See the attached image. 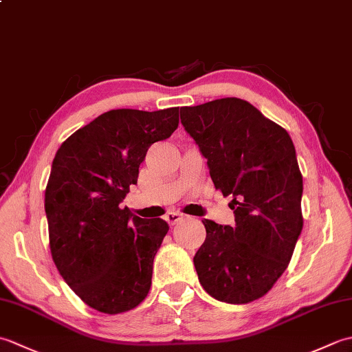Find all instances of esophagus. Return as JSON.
Listing matches in <instances>:
<instances>
[{"label":"esophagus","instance_id":"esophagus-1","mask_svg":"<svg viewBox=\"0 0 352 352\" xmlns=\"http://www.w3.org/2000/svg\"><path fill=\"white\" fill-rule=\"evenodd\" d=\"M164 219L168 221L169 226H175L177 222H180L183 219V214L182 213H175V212H170L166 216H164Z\"/></svg>","mask_w":352,"mask_h":352}]
</instances>
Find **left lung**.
<instances>
[{"instance_id":"1","label":"left lung","mask_w":352,"mask_h":352,"mask_svg":"<svg viewBox=\"0 0 352 352\" xmlns=\"http://www.w3.org/2000/svg\"><path fill=\"white\" fill-rule=\"evenodd\" d=\"M182 111L216 190L233 197L236 221V227L203 221L207 236L193 257L199 283L222 302L256 301L286 271L302 230V175L294 142L241 98Z\"/></svg>"}]
</instances>
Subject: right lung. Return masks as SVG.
<instances>
[{
    "label": "right lung",
    "instance_id": "1",
    "mask_svg": "<svg viewBox=\"0 0 352 352\" xmlns=\"http://www.w3.org/2000/svg\"><path fill=\"white\" fill-rule=\"evenodd\" d=\"M180 113V107L106 111L71 134L52 160L45 189L51 256L76 295L101 313L138 307L151 287L169 227L121 203L148 148L177 130Z\"/></svg>",
    "mask_w": 352,
    "mask_h": 352
}]
</instances>
